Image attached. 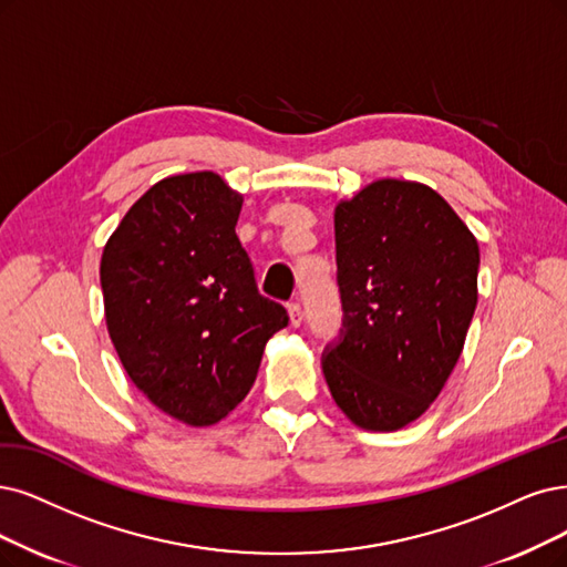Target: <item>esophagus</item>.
<instances>
[{
  "instance_id": "34e87169",
  "label": "esophagus",
  "mask_w": 567,
  "mask_h": 567,
  "mask_svg": "<svg viewBox=\"0 0 567 567\" xmlns=\"http://www.w3.org/2000/svg\"><path fill=\"white\" fill-rule=\"evenodd\" d=\"M287 310H289V322H291V327H301V322H303V310H301V306L295 301V303H287Z\"/></svg>"
}]
</instances>
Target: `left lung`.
Segmentation results:
<instances>
[{
	"label": "left lung",
	"instance_id": "left-lung-1",
	"mask_svg": "<svg viewBox=\"0 0 567 567\" xmlns=\"http://www.w3.org/2000/svg\"><path fill=\"white\" fill-rule=\"evenodd\" d=\"M343 329L322 371L371 432L402 430L444 390L476 308L478 243L434 188L379 179L333 209Z\"/></svg>",
	"mask_w": 567,
	"mask_h": 567
}]
</instances>
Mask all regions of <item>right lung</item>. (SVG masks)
Wrapping results in <instances>:
<instances>
[{"mask_svg":"<svg viewBox=\"0 0 567 567\" xmlns=\"http://www.w3.org/2000/svg\"><path fill=\"white\" fill-rule=\"evenodd\" d=\"M243 196L219 175L156 182L104 245V320L135 388L175 421L215 425L255 385L287 310L259 295L236 224Z\"/></svg>","mask_w":567,"mask_h":567,"instance_id":"add662e5","label":"right lung"}]
</instances>
